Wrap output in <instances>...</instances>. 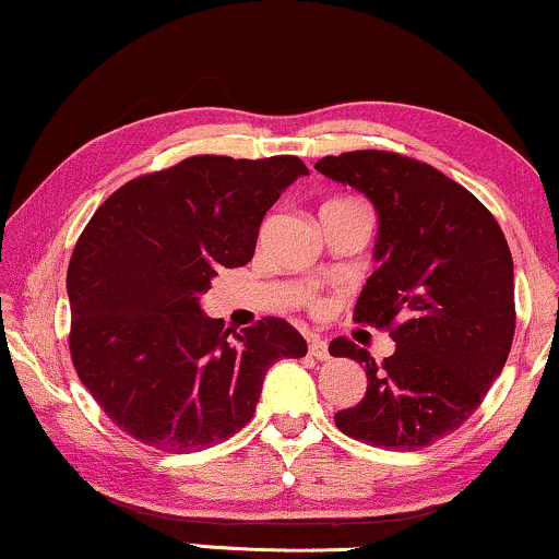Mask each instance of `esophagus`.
<instances>
[{
    "label": "esophagus",
    "instance_id": "obj_1",
    "mask_svg": "<svg viewBox=\"0 0 559 559\" xmlns=\"http://www.w3.org/2000/svg\"><path fill=\"white\" fill-rule=\"evenodd\" d=\"M308 348H310V356H316L318 361H325V358H331V354H328V343L323 338H318V335H312Z\"/></svg>",
    "mask_w": 559,
    "mask_h": 559
}]
</instances>
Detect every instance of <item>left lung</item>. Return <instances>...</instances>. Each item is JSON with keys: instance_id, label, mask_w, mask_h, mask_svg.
<instances>
[{"instance_id": "1", "label": "left lung", "mask_w": 559, "mask_h": 559, "mask_svg": "<svg viewBox=\"0 0 559 559\" xmlns=\"http://www.w3.org/2000/svg\"><path fill=\"white\" fill-rule=\"evenodd\" d=\"M379 213L377 257L354 320L386 328L396 350L377 364L354 341L328 350L366 366L364 400L335 412L348 438L419 450L480 407L514 341V262L491 211L448 175L384 150L318 159Z\"/></svg>"}]
</instances>
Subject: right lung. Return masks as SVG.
<instances>
[{"label": "right lung", "instance_id": "obj_1", "mask_svg": "<svg viewBox=\"0 0 559 559\" xmlns=\"http://www.w3.org/2000/svg\"><path fill=\"white\" fill-rule=\"evenodd\" d=\"M308 175L295 155H195L98 205L68 264L71 358L121 432L165 453L218 445L254 417L264 373L308 343L287 320L241 333L198 297L251 262L264 213Z\"/></svg>", "mask_w": 559, "mask_h": 559}]
</instances>
